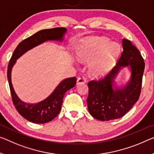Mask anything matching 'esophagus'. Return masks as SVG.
Segmentation results:
<instances>
[{"label": "esophagus", "instance_id": "1", "mask_svg": "<svg viewBox=\"0 0 154 154\" xmlns=\"http://www.w3.org/2000/svg\"><path fill=\"white\" fill-rule=\"evenodd\" d=\"M86 82V78L82 77H79L77 80V84H85Z\"/></svg>", "mask_w": 154, "mask_h": 154}]
</instances>
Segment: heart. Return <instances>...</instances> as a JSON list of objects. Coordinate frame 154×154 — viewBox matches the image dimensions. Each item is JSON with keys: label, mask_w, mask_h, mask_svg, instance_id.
Returning a JSON list of instances; mask_svg holds the SVG:
<instances>
[{"label": "heart", "mask_w": 154, "mask_h": 154, "mask_svg": "<svg viewBox=\"0 0 154 154\" xmlns=\"http://www.w3.org/2000/svg\"><path fill=\"white\" fill-rule=\"evenodd\" d=\"M121 51L118 44L111 43L106 38H92L83 42L75 49L77 60L80 62L90 63L89 70L92 75L101 77L107 74L113 66L114 61Z\"/></svg>", "instance_id": "obj_1"}]
</instances>
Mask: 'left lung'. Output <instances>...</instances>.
<instances>
[{"label": "left lung", "mask_w": 154, "mask_h": 154, "mask_svg": "<svg viewBox=\"0 0 154 154\" xmlns=\"http://www.w3.org/2000/svg\"><path fill=\"white\" fill-rule=\"evenodd\" d=\"M120 58L109 74L99 81H90L87 99L90 114L97 120L110 121L123 116L138 101L141 91L145 62L140 51L130 40L123 39ZM131 70L130 80L119 89L114 82L122 67Z\"/></svg>", "instance_id": "1"}]
</instances>
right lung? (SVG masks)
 <instances>
[{
  "label": "right lung",
  "mask_w": 154,
  "mask_h": 154,
  "mask_svg": "<svg viewBox=\"0 0 154 154\" xmlns=\"http://www.w3.org/2000/svg\"><path fill=\"white\" fill-rule=\"evenodd\" d=\"M67 29L57 27L38 31L19 44L9 62L7 79L10 88L12 101L17 111L26 120L34 123L42 124L50 122L60 113L64 94L76 84V77L64 79L55 88L47 98L36 103H25L20 99L14 91L11 83V70L16 60L28 51L48 40L63 41Z\"/></svg>",
  "instance_id": "1"
}]
</instances>
